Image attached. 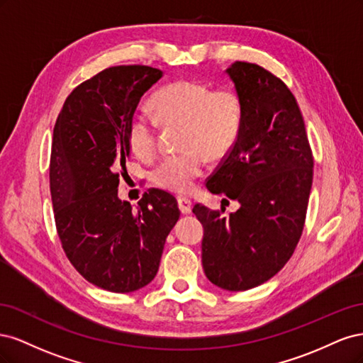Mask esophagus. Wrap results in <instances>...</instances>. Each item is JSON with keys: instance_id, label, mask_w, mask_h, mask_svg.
I'll return each instance as SVG.
<instances>
[{"instance_id": "34e87169", "label": "esophagus", "mask_w": 363, "mask_h": 363, "mask_svg": "<svg viewBox=\"0 0 363 363\" xmlns=\"http://www.w3.org/2000/svg\"><path fill=\"white\" fill-rule=\"evenodd\" d=\"M179 208L183 215H188L192 211V203L188 199H179Z\"/></svg>"}]
</instances>
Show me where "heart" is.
<instances>
[{
    "mask_svg": "<svg viewBox=\"0 0 363 363\" xmlns=\"http://www.w3.org/2000/svg\"><path fill=\"white\" fill-rule=\"evenodd\" d=\"M157 120L135 113L128 124L130 147L139 157H151L157 144V121L183 125L182 155L164 157L152 171V182L175 194L189 192L204 171L207 157L223 159L235 147L242 127V103L230 87L179 80L163 86L151 98Z\"/></svg>",
    "mask_w": 363,
    "mask_h": 363,
    "instance_id": "heart-1",
    "label": "heart"
}]
</instances>
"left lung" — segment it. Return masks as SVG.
Here are the masks:
<instances>
[{
  "mask_svg": "<svg viewBox=\"0 0 363 363\" xmlns=\"http://www.w3.org/2000/svg\"><path fill=\"white\" fill-rule=\"evenodd\" d=\"M242 103L235 147L208 182L239 208L230 216L195 204L203 224L206 277L225 291H247L286 265L303 233L313 179V157L295 96L256 63L225 69Z\"/></svg>",
  "mask_w": 363,
  "mask_h": 363,
  "instance_id": "obj_1",
  "label": "left lung"
}]
</instances>
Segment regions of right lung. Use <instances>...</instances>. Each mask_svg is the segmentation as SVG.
Listing matches in <instances>:
<instances>
[{"label":"right lung","instance_id":"obj_1","mask_svg":"<svg viewBox=\"0 0 363 363\" xmlns=\"http://www.w3.org/2000/svg\"><path fill=\"white\" fill-rule=\"evenodd\" d=\"M163 72L112 67L69 94L52 133L50 189L57 233L72 267L95 286L127 294L156 277L177 201L151 189L133 208L118 196L130 156L128 124Z\"/></svg>","mask_w":363,"mask_h":363}]
</instances>
